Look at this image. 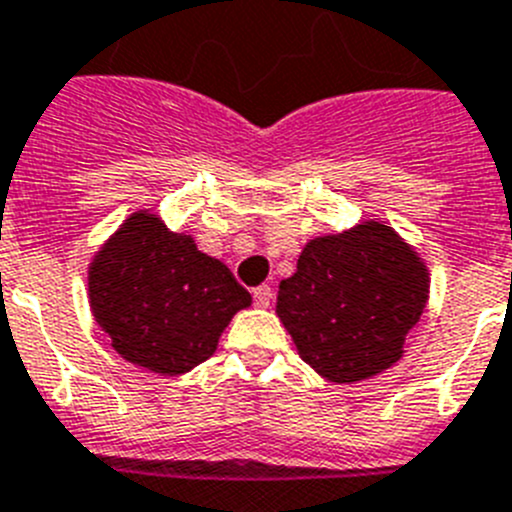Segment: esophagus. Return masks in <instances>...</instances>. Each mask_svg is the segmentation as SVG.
Returning a JSON list of instances; mask_svg holds the SVG:
<instances>
[{
  "label": "esophagus",
  "mask_w": 512,
  "mask_h": 512,
  "mask_svg": "<svg viewBox=\"0 0 512 512\" xmlns=\"http://www.w3.org/2000/svg\"><path fill=\"white\" fill-rule=\"evenodd\" d=\"M252 299H255V304L260 306V309H268L270 301H273V288H270V286H257L255 291H252Z\"/></svg>",
  "instance_id": "esophagus-1"
}]
</instances>
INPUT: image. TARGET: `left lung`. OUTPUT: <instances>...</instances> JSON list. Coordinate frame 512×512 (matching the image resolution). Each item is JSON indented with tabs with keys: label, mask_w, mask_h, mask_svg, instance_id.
I'll list each match as a JSON object with an SVG mask.
<instances>
[{
	"label": "left lung",
	"mask_w": 512,
	"mask_h": 512,
	"mask_svg": "<svg viewBox=\"0 0 512 512\" xmlns=\"http://www.w3.org/2000/svg\"><path fill=\"white\" fill-rule=\"evenodd\" d=\"M425 262L391 226L311 239L296 273L281 281L275 314L301 361L335 384L371 379L402 358L428 304Z\"/></svg>",
	"instance_id": "8db88e82"
}]
</instances>
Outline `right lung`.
I'll return each instance as SVG.
<instances>
[{
	"label": "right lung",
	"mask_w": 512,
	"mask_h": 512,
	"mask_svg": "<svg viewBox=\"0 0 512 512\" xmlns=\"http://www.w3.org/2000/svg\"><path fill=\"white\" fill-rule=\"evenodd\" d=\"M252 296L193 237L139 211L90 265V306L115 353L162 376H180L216 353Z\"/></svg>",
	"instance_id": "obj_1"
}]
</instances>
